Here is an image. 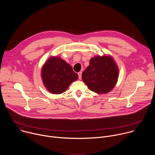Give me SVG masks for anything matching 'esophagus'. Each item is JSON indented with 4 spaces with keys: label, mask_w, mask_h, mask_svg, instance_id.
<instances>
[{
    "label": "esophagus",
    "mask_w": 155,
    "mask_h": 155,
    "mask_svg": "<svg viewBox=\"0 0 155 155\" xmlns=\"http://www.w3.org/2000/svg\"><path fill=\"white\" fill-rule=\"evenodd\" d=\"M81 74H82V72H78V78H79L80 80H81Z\"/></svg>",
    "instance_id": "34e87169"
}]
</instances>
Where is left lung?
Segmentation results:
<instances>
[{
  "label": "left lung",
  "mask_w": 155,
  "mask_h": 155,
  "mask_svg": "<svg viewBox=\"0 0 155 155\" xmlns=\"http://www.w3.org/2000/svg\"><path fill=\"white\" fill-rule=\"evenodd\" d=\"M118 76V67L113 57L103 55L90 59L89 66L82 73V80L91 91L102 94L113 90Z\"/></svg>",
  "instance_id": "left-lung-1"
}]
</instances>
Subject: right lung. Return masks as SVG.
Here are the masks:
<instances>
[{"instance_id": "add662e5", "label": "right lung", "mask_w": 155, "mask_h": 155, "mask_svg": "<svg viewBox=\"0 0 155 155\" xmlns=\"http://www.w3.org/2000/svg\"><path fill=\"white\" fill-rule=\"evenodd\" d=\"M41 77L44 86L50 93L59 94L65 92L78 76L64 59L51 56L42 66Z\"/></svg>"}]
</instances>
